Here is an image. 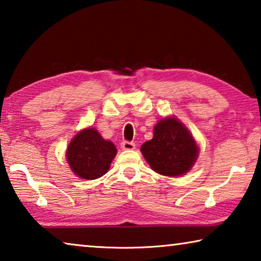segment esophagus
<instances>
[{
	"label": "esophagus",
	"mask_w": 261,
	"mask_h": 261,
	"mask_svg": "<svg viewBox=\"0 0 261 261\" xmlns=\"http://www.w3.org/2000/svg\"><path fill=\"white\" fill-rule=\"evenodd\" d=\"M121 147H122V149H124V151H131V149H135L136 145H135V143H132V141L124 140V141H122Z\"/></svg>",
	"instance_id": "1"
}]
</instances>
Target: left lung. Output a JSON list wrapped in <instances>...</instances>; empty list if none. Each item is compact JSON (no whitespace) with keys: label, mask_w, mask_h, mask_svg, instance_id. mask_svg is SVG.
<instances>
[{"label":"left lung","mask_w":261,"mask_h":261,"mask_svg":"<svg viewBox=\"0 0 261 261\" xmlns=\"http://www.w3.org/2000/svg\"><path fill=\"white\" fill-rule=\"evenodd\" d=\"M140 151L154 171L175 177L191 169L199 148L183 123L170 116L158 122L153 138L141 145Z\"/></svg>","instance_id":"8db88e82"}]
</instances>
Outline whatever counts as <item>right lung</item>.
I'll return each instance as SVG.
<instances>
[{
    "instance_id": "obj_1",
    "label": "right lung",
    "mask_w": 261,
    "mask_h": 261,
    "mask_svg": "<svg viewBox=\"0 0 261 261\" xmlns=\"http://www.w3.org/2000/svg\"><path fill=\"white\" fill-rule=\"evenodd\" d=\"M117 153L115 145L105 140L94 127L79 131L70 141L67 161L78 177L96 179L109 170L110 163Z\"/></svg>"
}]
</instances>
